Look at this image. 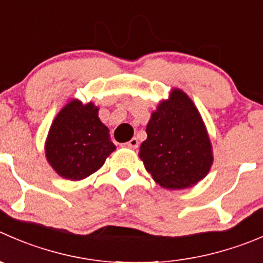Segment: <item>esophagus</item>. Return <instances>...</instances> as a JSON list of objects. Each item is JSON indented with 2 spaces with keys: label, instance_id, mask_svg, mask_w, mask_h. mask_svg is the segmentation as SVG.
Segmentation results:
<instances>
[{
  "label": "esophagus",
  "instance_id": "34e87169",
  "mask_svg": "<svg viewBox=\"0 0 263 263\" xmlns=\"http://www.w3.org/2000/svg\"><path fill=\"white\" fill-rule=\"evenodd\" d=\"M123 146L129 147V149H136V147L139 146V140H137L136 137H134V139L129 140L128 142H126V144H123Z\"/></svg>",
  "mask_w": 263,
  "mask_h": 263
}]
</instances>
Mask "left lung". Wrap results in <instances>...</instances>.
<instances>
[{"instance_id": "1", "label": "left lung", "mask_w": 263, "mask_h": 263, "mask_svg": "<svg viewBox=\"0 0 263 263\" xmlns=\"http://www.w3.org/2000/svg\"><path fill=\"white\" fill-rule=\"evenodd\" d=\"M139 157L153 180L168 190L195 186L213 164L207 127L187 93L172 88L146 124Z\"/></svg>"}]
</instances>
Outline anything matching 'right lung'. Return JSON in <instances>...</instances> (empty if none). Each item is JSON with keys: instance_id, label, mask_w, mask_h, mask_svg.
<instances>
[{"instance_id": "1", "label": "right lung", "mask_w": 263, "mask_h": 263, "mask_svg": "<svg viewBox=\"0 0 263 263\" xmlns=\"http://www.w3.org/2000/svg\"><path fill=\"white\" fill-rule=\"evenodd\" d=\"M116 150L109 128L99 118V106L70 99L48 129L45 154L60 177L80 181L100 170Z\"/></svg>"}]
</instances>
